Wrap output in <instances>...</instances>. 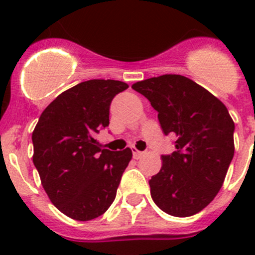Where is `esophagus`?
Listing matches in <instances>:
<instances>
[{"instance_id": "esophagus-1", "label": "esophagus", "mask_w": 255, "mask_h": 255, "mask_svg": "<svg viewBox=\"0 0 255 255\" xmlns=\"http://www.w3.org/2000/svg\"><path fill=\"white\" fill-rule=\"evenodd\" d=\"M132 153H133V158H134V159H137V160H138V159H140V158H142V156L144 155V153H143V151H139V150H137V149H135V148H132Z\"/></svg>"}]
</instances>
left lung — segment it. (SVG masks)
<instances>
[{"label": "left lung", "mask_w": 255, "mask_h": 255, "mask_svg": "<svg viewBox=\"0 0 255 255\" xmlns=\"http://www.w3.org/2000/svg\"><path fill=\"white\" fill-rule=\"evenodd\" d=\"M158 111L164 134L175 135L170 155L149 180L161 211L189 217L215 199L235 155V122L227 107L210 91L182 75L150 78L132 85Z\"/></svg>", "instance_id": "8db88e82"}]
</instances>
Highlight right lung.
Here are the masks:
<instances>
[{
  "label": "right lung",
  "instance_id": "1",
  "mask_svg": "<svg viewBox=\"0 0 255 255\" xmlns=\"http://www.w3.org/2000/svg\"><path fill=\"white\" fill-rule=\"evenodd\" d=\"M128 89L117 80H89L61 92L32 134L33 163L53 205L76 221L104 215L115 201L132 150L111 151L95 139L110 125L113 97Z\"/></svg>",
  "mask_w": 255,
  "mask_h": 255
}]
</instances>
